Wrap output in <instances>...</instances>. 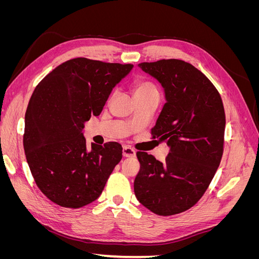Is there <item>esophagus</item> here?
Returning <instances> with one entry per match:
<instances>
[{
    "instance_id": "esophagus-1",
    "label": "esophagus",
    "mask_w": 259,
    "mask_h": 259,
    "mask_svg": "<svg viewBox=\"0 0 259 259\" xmlns=\"http://www.w3.org/2000/svg\"><path fill=\"white\" fill-rule=\"evenodd\" d=\"M135 155H136V151L134 149H132L127 146L123 147V156H125V158H133V156Z\"/></svg>"
}]
</instances>
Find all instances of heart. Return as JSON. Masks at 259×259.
Returning <instances> with one entry per match:
<instances>
[{
    "instance_id": "heart-1",
    "label": "heart",
    "mask_w": 259,
    "mask_h": 259,
    "mask_svg": "<svg viewBox=\"0 0 259 259\" xmlns=\"http://www.w3.org/2000/svg\"><path fill=\"white\" fill-rule=\"evenodd\" d=\"M134 91H135V95H138V94H144V93H150V92H159L158 88H156L154 83L146 79L136 80L134 82Z\"/></svg>"
}]
</instances>
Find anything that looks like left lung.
<instances>
[{
	"label": "left lung",
	"mask_w": 259,
	"mask_h": 259,
	"mask_svg": "<svg viewBox=\"0 0 259 259\" xmlns=\"http://www.w3.org/2000/svg\"><path fill=\"white\" fill-rule=\"evenodd\" d=\"M155 77L166 103L151 130L152 138L169 147L163 163L138 151L134 182L137 200L156 215L183 213L208 188L224 152L226 115L218 91L200 70L179 59L138 65Z\"/></svg>",
	"instance_id": "1"
}]
</instances>
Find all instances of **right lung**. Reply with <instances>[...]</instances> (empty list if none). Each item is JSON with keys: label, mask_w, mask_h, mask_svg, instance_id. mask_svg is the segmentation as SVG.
Here are the masks:
<instances>
[{"label": "right lung", "mask_w": 259, "mask_h": 259, "mask_svg": "<svg viewBox=\"0 0 259 259\" xmlns=\"http://www.w3.org/2000/svg\"><path fill=\"white\" fill-rule=\"evenodd\" d=\"M133 67L73 58L35 88L25 116L23 149L38 189L57 205L79 208L95 201L121 161L120 144H92L88 151L82 132Z\"/></svg>", "instance_id": "right-lung-1"}]
</instances>
